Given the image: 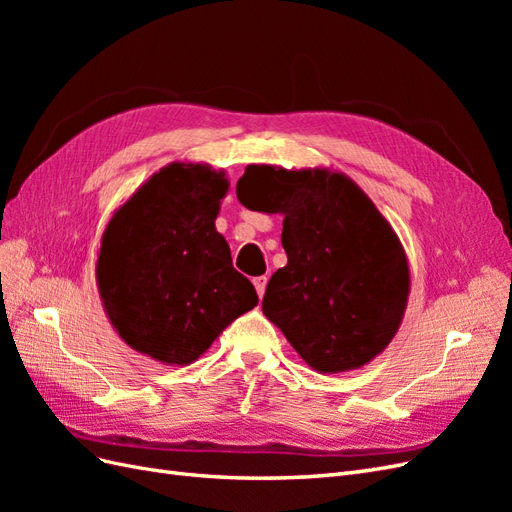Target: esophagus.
I'll return each mask as SVG.
<instances>
[{"label":"esophagus","mask_w":512,"mask_h":512,"mask_svg":"<svg viewBox=\"0 0 512 512\" xmlns=\"http://www.w3.org/2000/svg\"><path fill=\"white\" fill-rule=\"evenodd\" d=\"M267 275H258V277H254V288H256V292H258V297H262V294H265V288H267Z\"/></svg>","instance_id":"obj_1"}]
</instances>
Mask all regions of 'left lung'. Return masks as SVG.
<instances>
[{
    "mask_svg": "<svg viewBox=\"0 0 512 512\" xmlns=\"http://www.w3.org/2000/svg\"><path fill=\"white\" fill-rule=\"evenodd\" d=\"M241 205L284 215L286 267L262 312L320 374L367 365L393 342L410 294L404 245L371 198L331 168L250 164Z\"/></svg>",
    "mask_w": 512,
    "mask_h": 512,
    "instance_id": "8db88e82",
    "label": "left lung"
}]
</instances>
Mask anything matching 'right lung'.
<instances>
[{
  "label": "right lung",
  "mask_w": 512,
  "mask_h": 512,
  "mask_svg": "<svg viewBox=\"0 0 512 512\" xmlns=\"http://www.w3.org/2000/svg\"><path fill=\"white\" fill-rule=\"evenodd\" d=\"M230 181L203 162H170L108 220L96 282L113 329L164 365H190L258 305L215 230Z\"/></svg>",
  "instance_id": "1"
}]
</instances>
